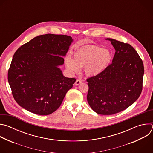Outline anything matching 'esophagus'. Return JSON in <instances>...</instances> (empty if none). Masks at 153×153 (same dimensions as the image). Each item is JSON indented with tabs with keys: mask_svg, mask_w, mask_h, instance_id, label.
I'll return each instance as SVG.
<instances>
[{
	"mask_svg": "<svg viewBox=\"0 0 153 153\" xmlns=\"http://www.w3.org/2000/svg\"><path fill=\"white\" fill-rule=\"evenodd\" d=\"M82 80H80V79H77L76 81V82H75V85H80V83H82Z\"/></svg>",
	"mask_w": 153,
	"mask_h": 153,
	"instance_id": "esophagus-1",
	"label": "esophagus"
}]
</instances>
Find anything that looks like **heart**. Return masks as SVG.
<instances>
[{"mask_svg":"<svg viewBox=\"0 0 153 153\" xmlns=\"http://www.w3.org/2000/svg\"><path fill=\"white\" fill-rule=\"evenodd\" d=\"M112 54L108 50L96 45H89L77 50L73 59L67 56L65 58L66 67L71 73H77L84 67L87 76L93 77L103 73L110 65Z\"/></svg>","mask_w":153,"mask_h":153,"instance_id":"b5f03b06","label":"heart"}]
</instances>
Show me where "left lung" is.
I'll return each mask as SVG.
<instances>
[{"label": "left lung", "instance_id": "1", "mask_svg": "<svg viewBox=\"0 0 153 153\" xmlns=\"http://www.w3.org/2000/svg\"><path fill=\"white\" fill-rule=\"evenodd\" d=\"M116 52L112 63L101 74L87 79V100L99 114L112 115L125 110L142 91L143 63L128 43L107 38Z\"/></svg>", "mask_w": 153, "mask_h": 153}]
</instances>
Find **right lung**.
Returning <instances> with one entry per match:
<instances>
[{"label":"right lung","mask_w":153,"mask_h":153,"mask_svg":"<svg viewBox=\"0 0 153 153\" xmlns=\"http://www.w3.org/2000/svg\"><path fill=\"white\" fill-rule=\"evenodd\" d=\"M73 40L67 35L37 36L15 52L8 80L16 102L26 110L48 115L60 106L75 78L63 76L59 66L64 63Z\"/></svg>","instance_id":"obj_1"}]
</instances>
